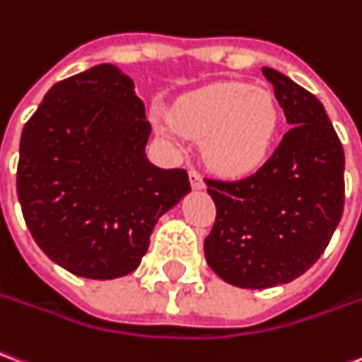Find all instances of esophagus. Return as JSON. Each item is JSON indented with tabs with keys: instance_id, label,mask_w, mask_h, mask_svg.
Listing matches in <instances>:
<instances>
[{
	"instance_id": "obj_1",
	"label": "esophagus",
	"mask_w": 362,
	"mask_h": 362,
	"mask_svg": "<svg viewBox=\"0 0 362 362\" xmlns=\"http://www.w3.org/2000/svg\"><path fill=\"white\" fill-rule=\"evenodd\" d=\"M188 176H189V184H192V188H194V189H204V186H206V184H204V180H202V176H199L198 170L189 168Z\"/></svg>"
}]
</instances>
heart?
Instances as JSON below:
<instances>
[{
	"label": "heart",
	"instance_id": "b5f03b06",
	"mask_svg": "<svg viewBox=\"0 0 362 362\" xmlns=\"http://www.w3.org/2000/svg\"><path fill=\"white\" fill-rule=\"evenodd\" d=\"M278 103L267 88L221 82L189 93L170 111L166 139L202 137L206 164L223 176H247L267 160L278 129Z\"/></svg>",
	"mask_w": 362,
	"mask_h": 362
}]
</instances>
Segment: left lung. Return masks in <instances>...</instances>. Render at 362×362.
I'll use <instances>...</instances> for the list:
<instances>
[{"label": "left lung", "mask_w": 362, "mask_h": 362, "mask_svg": "<svg viewBox=\"0 0 362 362\" xmlns=\"http://www.w3.org/2000/svg\"><path fill=\"white\" fill-rule=\"evenodd\" d=\"M262 74L292 127L255 174L206 180L217 209L204 241L207 264L251 290L302 276L329 245L345 204V153L322 102L278 70Z\"/></svg>", "instance_id": "1"}]
</instances>
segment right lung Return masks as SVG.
<instances>
[{
  "label": "right lung",
  "instance_id": "obj_1",
  "mask_svg": "<svg viewBox=\"0 0 362 362\" xmlns=\"http://www.w3.org/2000/svg\"><path fill=\"white\" fill-rule=\"evenodd\" d=\"M151 125L135 84L98 64L50 88L23 127L17 196L42 252L76 276L141 264L158 217L189 192L186 170L145 155Z\"/></svg>",
  "mask_w": 362,
  "mask_h": 362
}]
</instances>
